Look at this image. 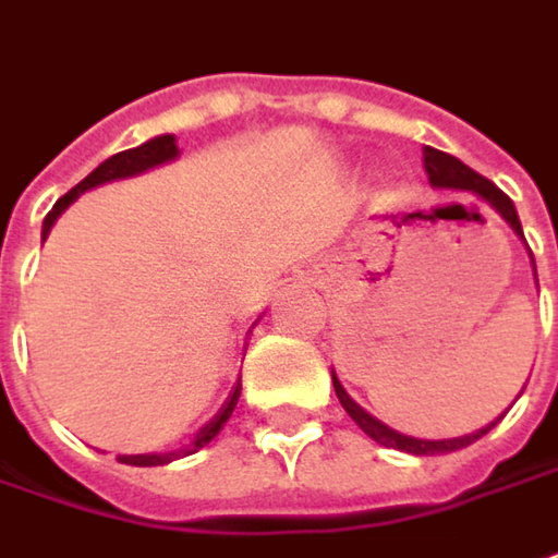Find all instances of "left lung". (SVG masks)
<instances>
[{
	"instance_id": "left-lung-1",
	"label": "left lung",
	"mask_w": 558,
	"mask_h": 558,
	"mask_svg": "<svg viewBox=\"0 0 558 558\" xmlns=\"http://www.w3.org/2000/svg\"><path fill=\"white\" fill-rule=\"evenodd\" d=\"M423 166H426V175H429V184H433V187H445V191H470L472 197H478L482 203H488L490 209H494V213H497V216L507 221L509 228L522 238V221H519L515 206H512V201H509L507 194H504L497 184H490L485 175H478L475 169H470L466 163H460L457 157L445 154V150H435V147H426V150H423ZM522 241H525V238H522ZM534 280H537V271H534ZM333 389H337L339 404H342L345 413H349L357 426H361V433L371 435L376 445H386V448H395V451H404V453H416V457H423V453L460 451V448H466V445H472V441H478L482 435H488L490 429L504 420V413H500L494 423L482 426V429H475V433L460 435V438H438V441H429V438H413V435L398 433V429H392V426H386L383 420H376L374 413L364 411L355 398L342 389V383H339L337 374H333Z\"/></svg>"
}]
</instances>
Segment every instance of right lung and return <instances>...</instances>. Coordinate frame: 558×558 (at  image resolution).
Segmentation results:
<instances>
[{"label": "right lung", "mask_w": 558, "mask_h": 558, "mask_svg": "<svg viewBox=\"0 0 558 558\" xmlns=\"http://www.w3.org/2000/svg\"><path fill=\"white\" fill-rule=\"evenodd\" d=\"M179 157V145H175V135H157V138H150L145 145L138 147H129V150H120V154H113V157H107L105 163L95 166L92 172H88L83 182L76 184V187H70L68 194L61 197V201L51 206V213L43 221V241L49 238L51 225L61 219V213L68 209L70 203L76 201L80 194H86L92 187H98V184L107 182H120V179H132V175H142L147 169H157V166L172 163ZM262 315L253 320V327L259 324ZM238 398H241V383L231 389L228 395V401L221 404V411L203 426L201 433L191 438V445H184V448H175V451H163V453H123L120 457V463H129V466H163V463H172V460H179V457H187V453L201 451L206 448L216 435L221 433V426L228 423V416L234 413L238 408Z\"/></svg>", "instance_id": "add662e5"}]
</instances>
